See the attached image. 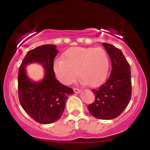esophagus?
Instances as JSON below:
<instances>
[{"mask_svg":"<svg viewBox=\"0 0 150 150\" xmlns=\"http://www.w3.org/2000/svg\"><path fill=\"white\" fill-rule=\"evenodd\" d=\"M80 91H81V90L79 89V88H74V92H75V93H80Z\"/></svg>","mask_w":150,"mask_h":150,"instance_id":"34e87169","label":"esophagus"}]
</instances>
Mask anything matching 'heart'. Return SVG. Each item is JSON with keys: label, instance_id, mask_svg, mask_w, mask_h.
Returning <instances> with one entry per match:
<instances>
[{"label": "heart", "instance_id": "b5f03b06", "mask_svg": "<svg viewBox=\"0 0 150 150\" xmlns=\"http://www.w3.org/2000/svg\"><path fill=\"white\" fill-rule=\"evenodd\" d=\"M53 69L57 79L70 85L78 77L90 87H97L106 79L109 59L102 47H74L66 50L63 59L54 62Z\"/></svg>", "mask_w": 150, "mask_h": 150}]
</instances>
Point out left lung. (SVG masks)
Returning a JSON list of instances; mask_svg holds the SVG:
<instances>
[{"mask_svg":"<svg viewBox=\"0 0 150 150\" xmlns=\"http://www.w3.org/2000/svg\"><path fill=\"white\" fill-rule=\"evenodd\" d=\"M111 61L112 70L103 85L93 89L95 100L88 105L89 112L99 119L118 117L127 107L132 97L130 65L119 48L102 43Z\"/></svg>","mask_w":150,"mask_h":150,"instance_id":"left-lung-1","label":"left lung"}]
</instances>
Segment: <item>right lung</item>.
Here are the masks:
<instances>
[{
  "label": "right lung",
  "instance_id": "add662e5",
  "mask_svg": "<svg viewBox=\"0 0 150 150\" xmlns=\"http://www.w3.org/2000/svg\"><path fill=\"white\" fill-rule=\"evenodd\" d=\"M58 50L54 45H45L31 50L23 58L18 75V98L25 112L34 121L49 124L59 120L68 97L73 94L72 88L64 86L55 78L54 59ZM40 63L45 75L40 82L31 81L25 67L29 63Z\"/></svg>",
  "mask_w": 150,
  "mask_h": 150
}]
</instances>
